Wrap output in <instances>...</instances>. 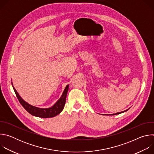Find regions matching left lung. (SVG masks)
<instances>
[{"label": "left lung", "mask_w": 154, "mask_h": 154, "mask_svg": "<svg viewBox=\"0 0 154 154\" xmlns=\"http://www.w3.org/2000/svg\"><path fill=\"white\" fill-rule=\"evenodd\" d=\"M128 109H129V108L127 109H126V110H125V111H123V112H119V113H114V114H111V115H119V114H121V113H124V112L127 111Z\"/></svg>", "instance_id": "8db88e82"}]
</instances>
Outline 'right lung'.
Here are the masks:
<instances>
[{"mask_svg": "<svg viewBox=\"0 0 154 154\" xmlns=\"http://www.w3.org/2000/svg\"><path fill=\"white\" fill-rule=\"evenodd\" d=\"M13 88L20 103L23 105V106L30 114H31L33 116L39 118H48L54 117L57 115L60 114L62 112L65 105L66 99V96L69 89V85L66 86L61 97L58 99V100L52 106L48 108H41L30 105L21 98V97L17 93V91L16 90L13 86Z\"/></svg>", "mask_w": 154, "mask_h": 154, "instance_id": "right-lung-1", "label": "right lung"}]
</instances>
